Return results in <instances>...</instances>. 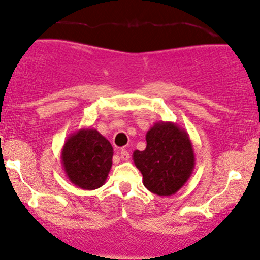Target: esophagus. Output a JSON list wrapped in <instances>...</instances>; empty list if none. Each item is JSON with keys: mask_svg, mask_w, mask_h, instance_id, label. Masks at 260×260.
Listing matches in <instances>:
<instances>
[{"mask_svg": "<svg viewBox=\"0 0 260 260\" xmlns=\"http://www.w3.org/2000/svg\"><path fill=\"white\" fill-rule=\"evenodd\" d=\"M119 155H121L122 160H128L131 158L129 153H128V151H125V149H122V151L119 152Z\"/></svg>", "mask_w": 260, "mask_h": 260, "instance_id": "1", "label": "esophagus"}]
</instances>
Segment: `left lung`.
Here are the masks:
<instances>
[{
  "instance_id": "1",
  "label": "left lung",
  "mask_w": 260,
  "mask_h": 260,
  "mask_svg": "<svg viewBox=\"0 0 260 260\" xmlns=\"http://www.w3.org/2000/svg\"><path fill=\"white\" fill-rule=\"evenodd\" d=\"M144 151L133 152V162L149 192L160 197L176 194L194 169L196 158L189 135L173 122H155L146 135Z\"/></svg>"
}]
</instances>
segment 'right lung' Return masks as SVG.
Returning <instances> with one entry per match:
<instances>
[{
	"label": "right lung",
	"mask_w": 260,
	"mask_h": 260,
	"mask_svg": "<svg viewBox=\"0 0 260 260\" xmlns=\"http://www.w3.org/2000/svg\"><path fill=\"white\" fill-rule=\"evenodd\" d=\"M113 148L93 128H82L66 139L61 152L62 166L71 183L93 190L106 183L112 167Z\"/></svg>",
	"instance_id": "1"
}]
</instances>
